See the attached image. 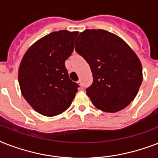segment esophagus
Returning <instances> with one entry per match:
<instances>
[{"label": "esophagus", "instance_id": "34e87169", "mask_svg": "<svg viewBox=\"0 0 158 158\" xmlns=\"http://www.w3.org/2000/svg\"><path fill=\"white\" fill-rule=\"evenodd\" d=\"M78 84H79L80 86H82V83H81V81H80V80H79V81H78Z\"/></svg>", "mask_w": 158, "mask_h": 158}]
</instances>
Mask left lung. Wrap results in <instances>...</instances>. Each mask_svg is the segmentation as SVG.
Wrapping results in <instances>:
<instances>
[{
    "label": "left lung",
    "instance_id": "8db88e82",
    "mask_svg": "<svg viewBox=\"0 0 158 158\" xmlns=\"http://www.w3.org/2000/svg\"><path fill=\"white\" fill-rule=\"evenodd\" d=\"M75 51L91 69L94 81L86 92L97 108L117 112L135 99L143 81L142 64L123 39L102 29H87L78 36Z\"/></svg>",
    "mask_w": 158,
    "mask_h": 158
}]
</instances>
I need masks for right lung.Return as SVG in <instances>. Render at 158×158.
I'll list each match as a JSON object with an SVG mask.
<instances>
[{
  "mask_svg": "<svg viewBox=\"0 0 158 158\" xmlns=\"http://www.w3.org/2000/svg\"><path fill=\"white\" fill-rule=\"evenodd\" d=\"M79 32H52L33 43L19 68V84L23 98L46 116L61 114L71 105L79 84L71 81L64 61L74 51Z\"/></svg>",
  "mask_w": 158,
  "mask_h": 158,
  "instance_id": "right-lung-1",
  "label": "right lung"
}]
</instances>
